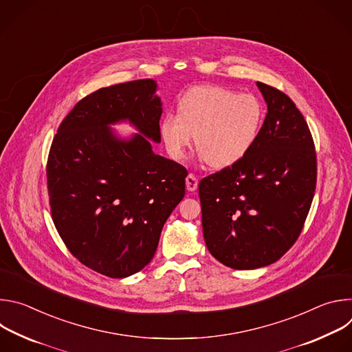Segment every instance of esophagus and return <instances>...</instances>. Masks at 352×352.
<instances>
[{"label":"esophagus","instance_id":"34e87169","mask_svg":"<svg viewBox=\"0 0 352 352\" xmlns=\"http://www.w3.org/2000/svg\"><path fill=\"white\" fill-rule=\"evenodd\" d=\"M185 182H186V189H188V190L193 192V190H196V189H197V184H199V181H197V178H196L193 174H188V177H186Z\"/></svg>","mask_w":352,"mask_h":352}]
</instances>
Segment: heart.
<instances>
[{
    "label": "heart",
    "instance_id": "heart-1",
    "mask_svg": "<svg viewBox=\"0 0 352 352\" xmlns=\"http://www.w3.org/2000/svg\"><path fill=\"white\" fill-rule=\"evenodd\" d=\"M259 98L219 86H196L179 100L178 114L167 113L160 135L171 157L181 160L196 135L199 156L216 168L242 159L263 124Z\"/></svg>",
    "mask_w": 352,
    "mask_h": 352
}]
</instances>
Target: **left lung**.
Returning a JSON list of instances; mask_svg holds the SVG:
<instances>
[{
    "mask_svg": "<svg viewBox=\"0 0 352 352\" xmlns=\"http://www.w3.org/2000/svg\"><path fill=\"white\" fill-rule=\"evenodd\" d=\"M267 104L258 139L230 167L199 182L209 252L236 270L269 266L298 239L316 188L308 124L278 89L256 83Z\"/></svg>",
    "mask_w": 352,
    "mask_h": 352,
    "instance_id": "left-lung-1",
    "label": "left lung"
}]
</instances>
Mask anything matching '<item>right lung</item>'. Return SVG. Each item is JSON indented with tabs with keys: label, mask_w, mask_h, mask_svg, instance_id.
Instances as JSON below:
<instances>
[{
	"label": "right lung",
	"mask_w": 352,
	"mask_h": 352,
	"mask_svg": "<svg viewBox=\"0 0 352 352\" xmlns=\"http://www.w3.org/2000/svg\"><path fill=\"white\" fill-rule=\"evenodd\" d=\"M153 79L102 87L63 120L50 147L47 189L54 226L69 252L113 278L153 259L164 223L185 195L184 166L159 156L162 100ZM139 131L118 138L109 125Z\"/></svg>",
	"instance_id": "obj_1"
}]
</instances>
